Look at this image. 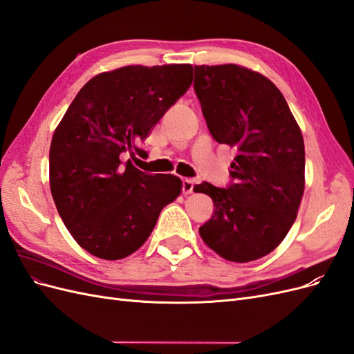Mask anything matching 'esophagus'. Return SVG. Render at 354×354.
I'll list each match as a JSON object with an SVG mask.
<instances>
[{"instance_id": "1", "label": "esophagus", "mask_w": 354, "mask_h": 354, "mask_svg": "<svg viewBox=\"0 0 354 354\" xmlns=\"http://www.w3.org/2000/svg\"><path fill=\"white\" fill-rule=\"evenodd\" d=\"M194 187H195V180L192 178H186L183 180V183H181V190H183L185 195H189L194 192Z\"/></svg>"}]
</instances>
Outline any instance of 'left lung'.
Masks as SVG:
<instances>
[{
    "mask_svg": "<svg viewBox=\"0 0 354 354\" xmlns=\"http://www.w3.org/2000/svg\"><path fill=\"white\" fill-rule=\"evenodd\" d=\"M195 93L214 140L234 147L230 185L194 187L211 196L199 227L212 251L234 263L270 254L297 218L304 194V140L276 85L238 65L195 66Z\"/></svg>",
    "mask_w": 354,
    "mask_h": 354,
    "instance_id": "8db88e82",
    "label": "left lung"
}]
</instances>
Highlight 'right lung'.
I'll use <instances>...</instances> for the list:
<instances>
[{"instance_id": "add662e5", "label": "right lung", "mask_w": 354, "mask_h": 354, "mask_svg": "<svg viewBox=\"0 0 354 354\" xmlns=\"http://www.w3.org/2000/svg\"><path fill=\"white\" fill-rule=\"evenodd\" d=\"M194 80L190 65L125 66L99 73L77 94L50 146V189L59 216L85 251L121 260L151 236L181 192L171 174H147L122 158L140 145Z\"/></svg>"}]
</instances>
